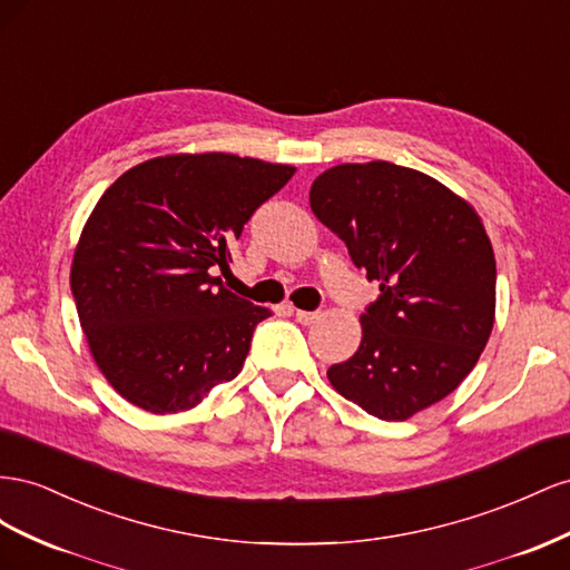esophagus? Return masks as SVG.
Wrapping results in <instances>:
<instances>
[{"label": "esophagus", "mask_w": 570, "mask_h": 570, "mask_svg": "<svg viewBox=\"0 0 570 570\" xmlns=\"http://www.w3.org/2000/svg\"><path fill=\"white\" fill-rule=\"evenodd\" d=\"M294 315L301 324H313L320 320V313H311V311H298V307H294Z\"/></svg>", "instance_id": "esophagus-1"}]
</instances>
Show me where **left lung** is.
I'll return each mask as SVG.
<instances>
[{
  "instance_id": "left-lung-1",
  "label": "left lung",
  "mask_w": 570,
  "mask_h": 570,
  "mask_svg": "<svg viewBox=\"0 0 570 570\" xmlns=\"http://www.w3.org/2000/svg\"><path fill=\"white\" fill-rule=\"evenodd\" d=\"M311 207L380 282L361 348L327 370L332 386L389 422L449 396L475 367L497 311L494 250L475 207L384 159L322 171Z\"/></svg>"
}]
</instances>
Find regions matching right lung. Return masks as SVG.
<instances>
[{"label": "right lung", "instance_id": "add662e5", "mask_svg": "<svg viewBox=\"0 0 570 570\" xmlns=\"http://www.w3.org/2000/svg\"><path fill=\"white\" fill-rule=\"evenodd\" d=\"M294 171L178 153L140 161L102 193L76 243L71 291L92 361L121 399L181 413L238 375L272 311L232 294L215 272Z\"/></svg>", "mask_w": 570, "mask_h": 570}]
</instances>
